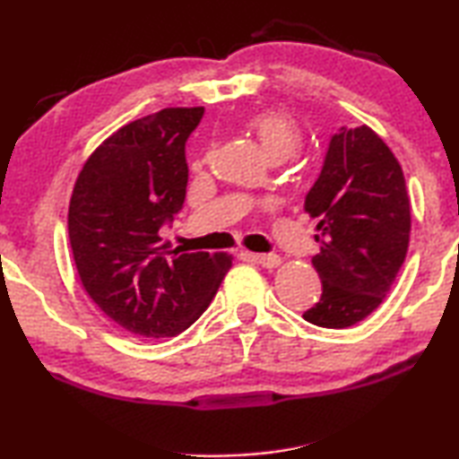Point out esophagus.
<instances>
[{"label":"esophagus","mask_w":459,"mask_h":459,"mask_svg":"<svg viewBox=\"0 0 459 459\" xmlns=\"http://www.w3.org/2000/svg\"><path fill=\"white\" fill-rule=\"evenodd\" d=\"M255 263H259L261 267H267V269H275L281 265V257L279 255H267V253H251L248 255Z\"/></svg>","instance_id":"obj_1"}]
</instances>
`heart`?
Returning a JSON list of instances; mask_svg holds the SVG:
<instances>
[{"instance_id":"1","label":"heart","mask_w":459,"mask_h":459,"mask_svg":"<svg viewBox=\"0 0 459 459\" xmlns=\"http://www.w3.org/2000/svg\"><path fill=\"white\" fill-rule=\"evenodd\" d=\"M243 126L259 139L263 152L271 160L283 161L291 158V155L299 152L301 143H304V134H301L299 123L291 115L275 111V108L248 115Z\"/></svg>"}]
</instances>
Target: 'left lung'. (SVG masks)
<instances>
[{
	"mask_svg": "<svg viewBox=\"0 0 459 459\" xmlns=\"http://www.w3.org/2000/svg\"><path fill=\"white\" fill-rule=\"evenodd\" d=\"M304 211L317 219L312 259L322 298L304 314L322 328H348L383 304L407 257L411 204L405 176L368 126L332 137Z\"/></svg>",
	"mask_w": 459,
	"mask_h": 459,
	"instance_id": "left-lung-1",
	"label": "left lung"
}]
</instances>
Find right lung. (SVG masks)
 Instances as JSON below:
<instances>
[{"instance_id": "1", "label": "right lung", "mask_w": 459, "mask_h": 459, "mask_svg": "<svg viewBox=\"0 0 459 459\" xmlns=\"http://www.w3.org/2000/svg\"><path fill=\"white\" fill-rule=\"evenodd\" d=\"M202 107H168L115 131L84 161L68 206L82 290L139 338H172L204 314L232 265L229 253L161 245L188 186L186 139Z\"/></svg>"}]
</instances>
